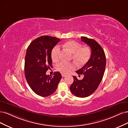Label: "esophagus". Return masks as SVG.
<instances>
[{
  "mask_svg": "<svg viewBox=\"0 0 128 128\" xmlns=\"http://www.w3.org/2000/svg\"><path fill=\"white\" fill-rule=\"evenodd\" d=\"M62 77H64V76H66V74H65L62 73Z\"/></svg>",
  "mask_w": 128,
  "mask_h": 128,
  "instance_id": "1",
  "label": "esophagus"
}]
</instances>
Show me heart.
<instances>
[{
  "label": "heart",
  "instance_id": "b5f03b06",
  "mask_svg": "<svg viewBox=\"0 0 128 128\" xmlns=\"http://www.w3.org/2000/svg\"><path fill=\"white\" fill-rule=\"evenodd\" d=\"M64 46L73 53V59L79 65L85 64L90 58L91 52L88 47H81V45L75 41H68ZM60 54V48L59 45H56L53 48L51 52V57L54 62L58 61ZM56 68L57 70L62 73H68L76 68L73 63H68L62 61L58 63Z\"/></svg>",
  "mask_w": 128,
  "mask_h": 128
}]
</instances>
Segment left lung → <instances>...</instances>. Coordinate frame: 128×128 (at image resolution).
Listing matches in <instances>:
<instances>
[{
	"label": "left lung",
	"instance_id": "1",
	"mask_svg": "<svg viewBox=\"0 0 128 128\" xmlns=\"http://www.w3.org/2000/svg\"><path fill=\"white\" fill-rule=\"evenodd\" d=\"M81 39L91 48V56L87 63L76 71L79 75H84L83 79L78 80L76 76H73L74 81L70 89L74 95L84 98L91 95L100 85L105 70L106 56L104 50L96 40L84 36H81Z\"/></svg>",
	"mask_w": 128,
	"mask_h": 128
}]
</instances>
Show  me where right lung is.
I'll return each mask as SVG.
<instances>
[{"mask_svg":"<svg viewBox=\"0 0 128 128\" xmlns=\"http://www.w3.org/2000/svg\"><path fill=\"white\" fill-rule=\"evenodd\" d=\"M60 41L56 37L44 36L34 40L28 46L24 64L28 83L34 93L47 97L55 92L62 76L55 72L54 76L46 75L52 64V49Z\"/></svg>","mask_w":128,"mask_h":128,"instance_id":"add662e5","label":"right lung"}]
</instances>
